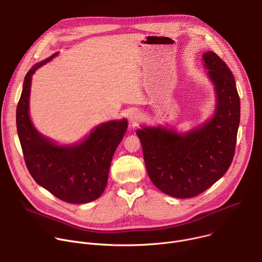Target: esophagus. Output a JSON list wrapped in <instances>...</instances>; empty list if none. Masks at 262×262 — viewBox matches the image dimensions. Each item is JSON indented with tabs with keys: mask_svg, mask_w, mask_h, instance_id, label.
I'll list each match as a JSON object with an SVG mask.
<instances>
[{
	"mask_svg": "<svg viewBox=\"0 0 262 262\" xmlns=\"http://www.w3.org/2000/svg\"><path fill=\"white\" fill-rule=\"evenodd\" d=\"M128 119H129V122L133 126H136L138 125V122H139V119H140V114L138 113L137 111H132L129 115H128Z\"/></svg>",
	"mask_w": 262,
	"mask_h": 262,
	"instance_id": "esophagus-1",
	"label": "esophagus"
}]
</instances>
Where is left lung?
I'll return each mask as SVG.
<instances>
[{
  "label": "left lung",
  "instance_id": "1",
  "mask_svg": "<svg viewBox=\"0 0 262 262\" xmlns=\"http://www.w3.org/2000/svg\"><path fill=\"white\" fill-rule=\"evenodd\" d=\"M202 58L215 90L213 116L185 134L161 126L137 130L149 178L175 198H192L210 188L227 172L235 152L241 101L233 74L215 53Z\"/></svg>",
  "mask_w": 262,
  "mask_h": 262
}]
</instances>
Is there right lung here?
<instances>
[{
    "label": "right lung",
    "mask_w": 262,
    "mask_h": 262,
    "mask_svg": "<svg viewBox=\"0 0 262 262\" xmlns=\"http://www.w3.org/2000/svg\"><path fill=\"white\" fill-rule=\"evenodd\" d=\"M57 54L35 64L26 74L16 107V127L26 166L34 180L62 201L74 204L96 200L103 193L112 159L127 128V120L97 125L82 142L57 145L34 127L29 116L33 73Z\"/></svg>",
    "instance_id": "1"
}]
</instances>
